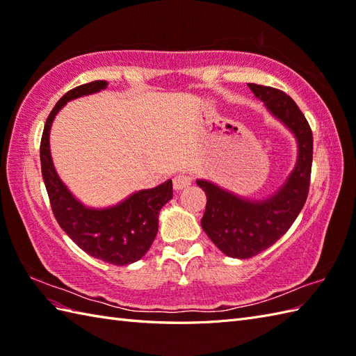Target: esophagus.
<instances>
[{"label":"esophagus","instance_id":"1","mask_svg":"<svg viewBox=\"0 0 356 356\" xmlns=\"http://www.w3.org/2000/svg\"><path fill=\"white\" fill-rule=\"evenodd\" d=\"M191 184H193V177L188 175H177L175 179H172V186H175L176 191L188 188Z\"/></svg>","mask_w":356,"mask_h":356}]
</instances>
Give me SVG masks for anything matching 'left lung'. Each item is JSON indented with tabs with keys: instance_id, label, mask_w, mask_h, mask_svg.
I'll return each mask as SVG.
<instances>
[{
	"instance_id": "1",
	"label": "left lung",
	"mask_w": 356,
	"mask_h": 356,
	"mask_svg": "<svg viewBox=\"0 0 356 356\" xmlns=\"http://www.w3.org/2000/svg\"><path fill=\"white\" fill-rule=\"evenodd\" d=\"M249 88L293 131L299 154L284 186L266 200H247L208 180H197L208 198L203 230L222 253L238 259L259 254L286 234L307 202L312 167V131L293 98L270 86L249 83Z\"/></svg>"
}]
</instances>
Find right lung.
Masks as SVG:
<instances>
[{
    "instance_id": "right-lung-1",
    "label": "right lung",
    "mask_w": 356,
    "mask_h": 356,
    "mask_svg": "<svg viewBox=\"0 0 356 356\" xmlns=\"http://www.w3.org/2000/svg\"><path fill=\"white\" fill-rule=\"evenodd\" d=\"M106 86L104 80L90 81L68 90L56 103L40 139V168L53 213L65 234L94 258L113 266H127L143 258L154 241L159 212L172 198V181L138 191L112 208H86L62 184L49 152V129L57 112L70 100L98 92Z\"/></svg>"
}]
</instances>
